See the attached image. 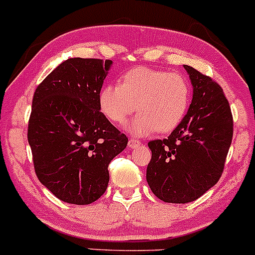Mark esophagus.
<instances>
[{
    "label": "esophagus",
    "mask_w": 255,
    "mask_h": 255,
    "mask_svg": "<svg viewBox=\"0 0 255 255\" xmlns=\"http://www.w3.org/2000/svg\"><path fill=\"white\" fill-rule=\"evenodd\" d=\"M140 141L138 140H135V138H130V140H128V147H130V148H135V147H137L138 145H140Z\"/></svg>",
    "instance_id": "esophagus-1"
}]
</instances>
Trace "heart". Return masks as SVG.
I'll return each instance as SVG.
<instances>
[{"label":"heart","mask_w":255,"mask_h":255,"mask_svg":"<svg viewBox=\"0 0 255 255\" xmlns=\"http://www.w3.org/2000/svg\"><path fill=\"white\" fill-rule=\"evenodd\" d=\"M190 101V85L182 75L148 67L128 70L119 86L107 85L99 93L102 113L114 124H124L137 110L128 127L137 136L174 130L184 120Z\"/></svg>","instance_id":"b5f03b06"}]
</instances>
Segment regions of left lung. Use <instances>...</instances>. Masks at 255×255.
<instances>
[{
  "label": "left lung",
  "instance_id": "left-lung-1",
  "mask_svg": "<svg viewBox=\"0 0 255 255\" xmlns=\"http://www.w3.org/2000/svg\"><path fill=\"white\" fill-rule=\"evenodd\" d=\"M193 99L184 120L163 140L149 141L146 179L164 203L186 204L222 175L233 136V118L224 89L211 77L184 65Z\"/></svg>",
  "mask_w": 255,
  "mask_h": 255
}]
</instances>
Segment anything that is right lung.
<instances>
[{"instance_id": "obj_1", "label": "right lung", "mask_w": 255, "mask_h": 255, "mask_svg": "<svg viewBox=\"0 0 255 255\" xmlns=\"http://www.w3.org/2000/svg\"><path fill=\"white\" fill-rule=\"evenodd\" d=\"M110 66L112 60L69 59L34 92L28 124L34 169L65 203L98 200L108 188L109 163L128 145L99 107Z\"/></svg>"}]
</instances>
